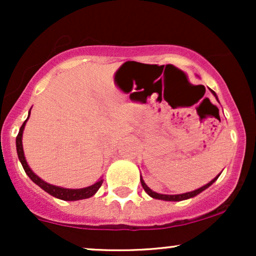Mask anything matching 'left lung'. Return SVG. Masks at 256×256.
I'll return each instance as SVG.
<instances>
[{"mask_svg": "<svg viewBox=\"0 0 256 256\" xmlns=\"http://www.w3.org/2000/svg\"><path fill=\"white\" fill-rule=\"evenodd\" d=\"M210 92H212L213 95L216 96V98L218 100V96H216V94L214 92V91H213L212 89H210ZM218 102H219V100H218ZM219 176H220V173H219L218 176H216V178L212 179V180H210V183H207L206 185H204V186L198 188V189L194 190V192H184V194H178V195H165V194H158V192H152V190L150 189V188H149L148 185H146V184L144 183V180H143L142 176H140V183H142V186H143V189H144V192H146V194H148V195L150 196V198H152L162 200V201H184V200H188V198H195L196 195H198V194H201L202 192H204V190L207 189V188H210V185H212V184L214 183V182H216V179H218Z\"/></svg>", "mask_w": 256, "mask_h": 256, "instance_id": "1", "label": "left lung"}]
</instances>
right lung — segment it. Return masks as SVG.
Segmentation results:
<instances>
[{"instance_id":"right-lung-1","label":"right lung","mask_w":256,"mask_h":256,"mask_svg":"<svg viewBox=\"0 0 256 256\" xmlns=\"http://www.w3.org/2000/svg\"><path fill=\"white\" fill-rule=\"evenodd\" d=\"M31 112H28V116H30ZM28 119L25 120L24 124L22 125L20 128L19 134L16 136V152H18V158H19L20 162H22V167H24L26 174L30 177V179L34 182V184H37L38 186L42 188L46 192H48L49 195L54 196V198L64 200V201H78V200H84V198H89L91 196L95 195L98 192V190L100 189L102 183H104V179H100V180L96 182L95 184L90 185V186L86 188H82V189H66V188H61V186H56V185H52L46 182H44L43 179H40L38 176L34 173L32 170L30 168V166L28 165L26 162V158L24 155V149H22V132H24L26 122Z\"/></svg>"}]
</instances>
